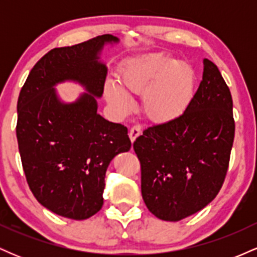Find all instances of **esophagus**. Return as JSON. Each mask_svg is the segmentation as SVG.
Returning a JSON list of instances; mask_svg holds the SVG:
<instances>
[{
    "mask_svg": "<svg viewBox=\"0 0 257 257\" xmlns=\"http://www.w3.org/2000/svg\"><path fill=\"white\" fill-rule=\"evenodd\" d=\"M141 131H143V126L140 124H135L132 126V129L129 131V138H131L132 143H134L135 139H137L139 135L141 134Z\"/></svg>",
    "mask_w": 257,
    "mask_h": 257,
    "instance_id": "34e87169",
    "label": "esophagus"
}]
</instances>
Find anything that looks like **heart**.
I'll return each instance as SVG.
<instances>
[{
    "label": "heart",
    "instance_id": "1",
    "mask_svg": "<svg viewBox=\"0 0 257 257\" xmlns=\"http://www.w3.org/2000/svg\"><path fill=\"white\" fill-rule=\"evenodd\" d=\"M119 85L106 82L107 102L119 114L132 110L131 96L143 95L141 107L147 119L157 124L172 122L187 108L194 90L190 64L164 53H151L131 60L122 69Z\"/></svg>",
    "mask_w": 257,
    "mask_h": 257
}]
</instances>
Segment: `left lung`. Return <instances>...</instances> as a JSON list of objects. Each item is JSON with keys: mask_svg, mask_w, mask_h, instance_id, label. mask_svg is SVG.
<instances>
[{"mask_svg": "<svg viewBox=\"0 0 257 257\" xmlns=\"http://www.w3.org/2000/svg\"><path fill=\"white\" fill-rule=\"evenodd\" d=\"M198 89L184 113L149 126L133 144L141 164V194L151 213L180 221L202 210L222 187L234 140L229 88L203 60Z\"/></svg>", "mask_w": 257, "mask_h": 257, "instance_id": "8db88e82", "label": "left lung"}]
</instances>
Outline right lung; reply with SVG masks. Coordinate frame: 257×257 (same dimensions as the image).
Instances as JSON below:
<instances>
[{
    "mask_svg": "<svg viewBox=\"0 0 257 257\" xmlns=\"http://www.w3.org/2000/svg\"><path fill=\"white\" fill-rule=\"evenodd\" d=\"M118 41L102 35L52 49L32 67L18 99L17 139L26 181L44 208L67 219L98 213L108 164L131 150L126 126L96 112L107 75L99 54ZM65 80L77 81L87 93L61 102L54 87Z\"/></svg>",
    "mask_w": 257,
    "mask_h": 257,
    "instance_id": "add662e5",
    "label": "right lung"
}]
</instances>
